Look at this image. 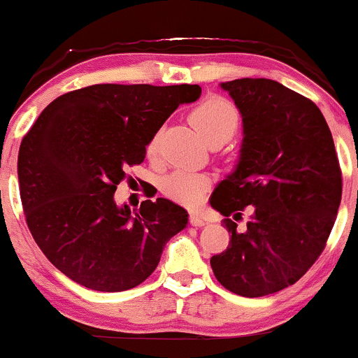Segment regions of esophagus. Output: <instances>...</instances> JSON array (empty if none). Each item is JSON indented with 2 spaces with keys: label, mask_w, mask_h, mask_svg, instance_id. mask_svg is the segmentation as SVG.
Segmentation results:
<instances>
[{
  "label": "esophagus",
  "mask_w": 358,
  "mask_h": 358,
  "mask_svg": "<svg viewBox=\"0 0 358 358\" xmlns=\"http://www.w3.org/2000/svg\"><path fill=\"white\" fill-rule=\"evenodd\" d=\"M190 224L192 226H195V227H200V226H206V219L202 217V215L200 214H197V212H192L190 214Z\"/></svg>",
  "instance_id": "34e87169"
}]
</instances>
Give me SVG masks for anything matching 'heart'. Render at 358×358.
Returning <instances> with one entry per match:
<instances>
[{
  "mask_svg": "<svg viewBox=\"0 0 358 358\" xmlns=\"http://www.w3.org/2000/svg\"><path fill=\"white\" fill-rule=\"evenodd\" d=\"M192 120L202 132L203 139L210 144L227 143L238 131L239 112L229 100L222 96H209L202 100L192 112ZM161 144V131L149 137L146 152L156 156ZM210 178L197 171H175L164 180L163 190L166 197L183 206L194 207L202 200L203 192L209 187Z\"/></svg>",
  "mask_w": 358,
  "mask_h": 358,
  "instance_id": "b5f03b06",
  "label": "heart"
}]
</instances>
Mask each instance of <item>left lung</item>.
I'll return each mask as SVG.
<instances>
[{
    "mask_svg": "<svg viewBox=\"0 0 358 358\" xmlns=\"http://www.w3.org/2000/svg\"><path fill=\"white\" fill-rule=\"evenodd\" d=\"M221 86L241 112L245 139L236 170L210 197L229 231L210 266L231 292L268 296L296 284L323 253L341 202L338 156L309 98L265 78ZM246 208L252 215L239 230L234 222Z\"/></svg>",
    "mask_w": 358,
    "mask_h": 358,
    "instance_id": "obj_1",
    "label": "left lung"
}]
</instances>
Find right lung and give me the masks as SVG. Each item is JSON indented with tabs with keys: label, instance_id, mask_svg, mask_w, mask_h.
Here are the masks:
<instances>
[{
	"label": "right lung",
	"instance_id": "obj_1",
	"mask_svg": "<svg viewBox=\"0 0 358 358\" xmlns=\"http://www.w3.org/2000/svg\"><path fill=\"white\" fill-rule=\"evenodd\" d=\"M199 85H92L44 108L22 139L18 183L25 221L47 260L98 292L143 284L188 214L168 199L136 212L113 200L149 137Z\"/></svg>",
	"mask_w": 358,
	"mask_h": 358
}]
</instances>
